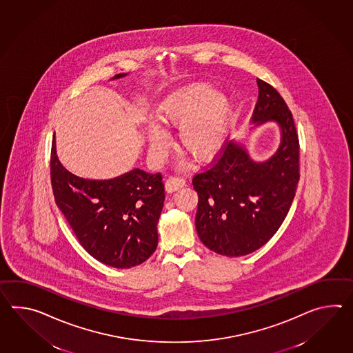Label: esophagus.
<instances>
[{
  "mask_svg": "<svg viewBox=\"0 0 353 353\" xmlns=\"http://www.w3.org/2000/svg\"><path fill=\"white\" fill-rule=\"evenodd\" d=\"M185 180L180 179V177H170L168 180L165 181V188L167 192H174L177 190L185 186Z\"/></svg>",
  "mask_w": 353,
  "mask_h": 353,
  "instance_id": "obj_1",
  "label": "esophagus"
}]
</instances>
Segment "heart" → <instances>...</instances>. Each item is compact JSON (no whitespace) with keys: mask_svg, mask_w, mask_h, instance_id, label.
Masks as SVG:
<instances>
[{"mask_svg":"<svg viewBox=\"0 0 353 353\" xmlns=\"http://www.w3.org/2000/svg\"><path fill=\"white\" fill-rule=\"evenodd\" d=\"M232 100L210 82L195 81L168 94L158 109V119L167 128H180L181 147L199 161L215 157L227 141L232 121ZM149 152L162 159L170 148V137L159 126L145 132Z\"/></svg>","mask_w":353,"mask_h":353,"instance_id":"1","label":"heart"}]
</instances>
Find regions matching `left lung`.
Listing matches in <instances>:
<instances>
[{"label": "left lung", "instance_id": "8db88e82", "mask_svg": "<svg viewBox=\"0 0 353 353\" xmlns=\"http://www.w3.org/2000/svg\"><path fill=\"white\" fill-rule=\"evenodd\" d=\"M257 85L251 123L254 128L270 121L279 125L277 150L259 162L242 143L227 141L214 165L192 179L199 195V238L209 250L228 257L250 254L274 236L290 210L300 177L292 114L274 87L259 79Z\"/></svg>", "mask_w": 353, "mask_h": 353}]
</instances>
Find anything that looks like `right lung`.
Here are the masks:
<instances>
[{
	"instance_id": "add662e5",
	"label": "right lung",
	"mask_w": 353,
	"mask_h": 353,
	"mask_svg": "<svg viewBox=\"0 0 353 353\" xmlns=\"http://www.w3.org/2000/svg\"><path fill=\"white\" fill-rule=\"evenodd\" d=\"M125 76L119 73L112 79ZM50 179L55 204L94 259L115 268H130L156 251L158 220L165 203L161 173L134 168L110 180L82 179L63 167L54 135Z\"/></svg>"
}]
</instances>
